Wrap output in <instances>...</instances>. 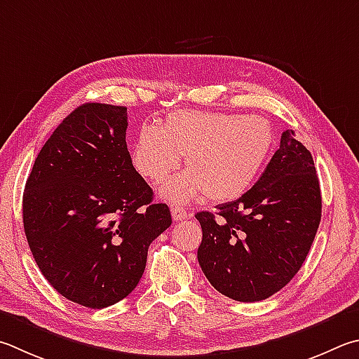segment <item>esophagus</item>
<instances>
[{"mask_svg": "<svg viewBox=\"0 0 359 359\" xmlns=\"http://www.w3.org/2000/svg\"><path fill=\"white\" fill-rule=\"evenodd\" d=\"M171 213H172V219L174 221H184L188 218V213L185 208H180V207H172L171 208Z\"/></svg>", "mask_w": 359, "mask_h": 359, "instance_id": "obj_1", "label": "esophagus"}]
</instances>
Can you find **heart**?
I'll return each mask as SVG.
<instances>
[{
  "instance_id": "b5f03b06",
  "label": "heart",
  "mask_w": 359,
  "mask_h": 359,
  "mask_svg": "<svg viewBox=\"0 0 359 359\" xmlns=\"http://www.w3.org/2000/svg\"><path fill=\"white\" fill-rule=\"evenodd\" d=\"M273 144L270 121L260 114L175 109L160 128L142 126L130 160L142 177L160 184L185 157L188 171L161 188L172 202L202 194L213 202L242 196L262 169Z\"/></svg>"
}]
</instances>
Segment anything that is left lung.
<instances>
[{
    "label": "left lung",
    "mask_w": 359,
    "mask_h": 359,
    "mask_svg": "<svg viewBox=\"0 0 359 359\" xmlns=\"http://www.w3.org/2000/svg\"><path fill=\"white\" fill-rule=\"evenodd\" d=\"M322 217L314 160L293 130L251 190L199 212L202 242L198 260L219 293L243 303L281 290L302 269Z\"/></svg>",
    "instance_id": "left-lung-1"
}]
</instances>
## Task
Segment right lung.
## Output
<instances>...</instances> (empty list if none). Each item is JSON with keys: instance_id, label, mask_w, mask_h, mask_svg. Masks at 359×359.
Returning <instances> with one entry per match:
<instances>
[{"instance_id": "1", "label": "right lung", "mask_w": 359, "mask_h": 359, "mask_svg": "<svg viewBox=\"0 0 359 359\" xmlns=\"http://www.w3.org/2000/svg\"><path fill=\"white\" fill-rule=\"evenodd\" d=\"M127 126L126 107H78L41 149L23 193L37 266L56 292L90 309L132 293L149 245L172 223L132 165Z\"/></svg>"}]
</instances>
